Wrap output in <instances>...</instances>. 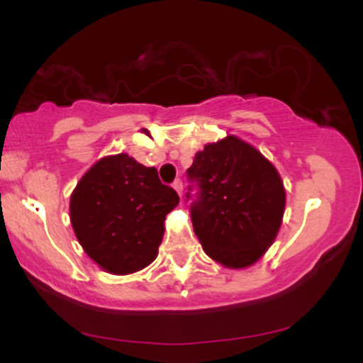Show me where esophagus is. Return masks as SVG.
<instances>
[{
    "mask_svg": "<svg viewBox=\"0 0 363 363\" xmlns=\"http://www.w3.org/2000/svg\"><path fill=\"white\" fill-rule=\"evenodd\" d=\"M172 187H174V189L177 191V194H179V196H182V182L179 181V179H176V181H174Z\"/></svg>",
    "mask_w": 363,
    "mask_h": 363,
    "instance_id": "esophagus-1",
    "label": "esophagus"
}]
</instances>
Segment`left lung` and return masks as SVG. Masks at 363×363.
Returning a JSON list of instances; mask_svg holds the SVG:
<instances>
[{
    "label": "left lung",
    "mask_w": 363,
    "mask_h": 363,
    "mask_svg": "<svg viewBox=\"0 0 363 363\" xmlns=\"http://www.w3.org/2000/svg\"><path fill=\"white\" fill-rule=\"evenodd\" d=\"M187 177L199 189L191 220L203 251L232 269L261 259L277 239L285 213V187L272 162L252 145L228 135L196 153Z\"/></svg>",
    "instance_id": "8db88e82"
}]
</instances>
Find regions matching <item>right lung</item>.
I'll return each mask as SVG.
<instances>
[{
    "label": "right lung",
    "instance_id": "1",
    "mask_svg": "<svg viewBox=\"0 0 363 363\" xmlns=\"http://www.w3.org/2000/svg\"><path fill=\"white\" fill-rule=\"evenodd\" d=\"M179 205L155 167L128 153L104 157L83 174L69 198V218L83 251L104 272L136 273L157 257L165 216Z\"/></svg>",
    "mask_w": 363,
    "mask_h": 363
}]
</instances>
